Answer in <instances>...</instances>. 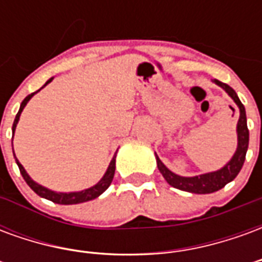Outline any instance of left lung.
Returning <instances> with one entry per match:
<instances>
[{
	"instance_id": "8db88e82",
	"label": "left lung",
	"mask_w": 262,
	"mask_h": 262,
	"mask_svg": "<svg viewBox=\"0 0 262 262\" xmlns=\"http://www.w3.org/2000/svg\"><path fill=\"white\" fill-rule=\"evenodd\" d=\"M216 85L223 88L229 97L236 102L240 111V118L237 122V148L230 161L226 165H223L220 170L212 171V172H206V174H201V176L195 177H181L168 170L163 161L159 159V156L156 154V160H157V167H159L160 172L163 174L165 181L170 184L171 187L181 189V191H187L191 193H212L219 191L225 187L226 184L231 182L237 177V174L242 170L244 160H246V153L248 148V127H247V116H246V108L242 103V101L237 97L236 91L229 86L225 82L219 80H213Z\"/></svg>"
}]
</instances>
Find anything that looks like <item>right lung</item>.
<instances>
[{
  "label": "right lung",
  "mask_w": 262,
  "mask_h": 262,
  "mask_svg": "<svg viewBox=\"0 0 262 262\" xmlns=\"http://www.w3.org/2000/svg\"><path fill=\"white\" fill-rule=\"evenodd\" d=\"M52 80H53V77H52V78H49V80L46 81V84H45L42 88H45V86L48 85L49 82H52ZM42 88H40V90H42ZM40 90H37L36 92H39ZM36 92H33V94H31V95H28V97L22 101V103H20V108L19 111H18L16 116H15L14 125H12V133H15L16 125H18V122H19V116L20 114H22L24 108L26 106V103L29 102V99H31ZM14 157H15V153H14ZM115 159H116V153H115L114 159L111 160L106 172L103 174L102 178H101V180H99L94 187L86 188V189H82V191H78V192H56V191H52V189H49V188L43 187V185H40V184H37L36 181H33L31 177H29V174L26 172L25 168H24V165L20 164L19 161H18V159L15 157V160H16V164H18V167H19L20 174H22V177H24V180L26 181V184L32 188V191H35L39 196L45 198V199H49V201H52V202L54 203H59V205H75V203L88 202V201H92V199H95V198L99 196L101 193L105 192V191L108 189L109 185H111L112 180H114L115 163H116V160Z\"/></svg>",
  "instance_id": "1"
}]
</instances>
